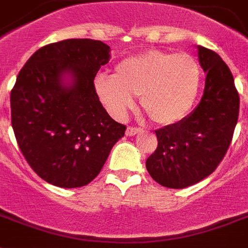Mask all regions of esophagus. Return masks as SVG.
I'll list each match as a JSON object with an SVG mask.
<instances>
[{
    "label": "esophagus",
    "mask_w": 248,
    "mask_h": 248,
    "mask_svg": "<svg viewBox=\"0 0 248 248\" xmlns=\"http://www.w3.org/2000/svg\"><path fill=\"white\" fill-rule=\"evenodd\" d=\"M142 132V129L140 128H136V126H128L126 128V136L128 137H133L136 136V134H138V133Z\"/></svg>",
    "instance_id": "34e87169"
}]
</instances>
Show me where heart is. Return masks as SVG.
Returning <instances> with one entry per match:
<instances>
[{
    "instance_id": "obj_1",
    "label": "heart",
    "mask_w": 248,
    "mask_h": 248,
    "mask_svg": "<svg viewBox=\"0 0 248 248\" xmlns=\"http://www.w3.org/2000/svg\"><path fill=\"white\" fill-rule=\"evenodd\" d=\"M202 79L200 65L187 53L148 50L125 58L114 75H99L96 93L115 116L134 106V96L147 115L158 124H175L193 108Z\"/></svg>"
}]
</instances>
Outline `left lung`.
<instances>
[{
	"mask_svg": "<svg viewBox=\"0 0 248 248\" xmlns=\"http://www.w3.org/2000/svg\"><path fill=\"white\" fill-rule=\"evenodd\" d=\"M199 62L206 73L199 105L181 122L157 129L158 144L146 162L151 177L170 189H185L212 175L238 120L239 96L228 65L204 46H199Z\"/></svg>",
	"mask_w": 248,
	"mask_h": 248,
	"instance_id": "8db88e82",
	"label": "left lung"
}]
</instances>
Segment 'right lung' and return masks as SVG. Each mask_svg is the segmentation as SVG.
I'll return each mask as SVG.
<instances>
[{
    "instance_id": "right-lung-1",
    "label": "right lung",
    "mask_w": 248,
    "mask_h": 248,
    "mask_svg": "<svg viewBox=\"0 0 248 248\" xmlns=\"http://www.w3.org/2000/svg\"><path fill=\"white\" fill-rule=\"evenodd\" d=\"M110 46L92 39H67L38 49L11 90V124L34 172L72 189L99 175L126 126L115 122L96 93L95 78L109 62ZM69 73L74 82L62 83Z\"/></svg>"
}]
</instances>
